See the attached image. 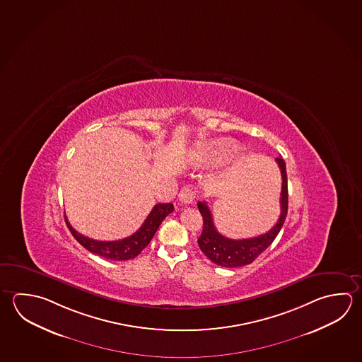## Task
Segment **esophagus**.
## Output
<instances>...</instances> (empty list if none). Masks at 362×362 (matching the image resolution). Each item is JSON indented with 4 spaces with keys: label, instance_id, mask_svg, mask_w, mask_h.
Wrapping results in <instances>:
<instances>
[{
    "label": "esophagus",
    "instance_id": "34e87169",
    "mask_svg": "<svg viewBox=\"0 0 362 362\" xmlns=\"http://www.w3.org/2000/svg\"><path fill=\"white\" fill-rule=\"evenodd\" d=\"M194 199H195V192H194L191 187H184L178 194V200H180L181 204H192Z\"/></svg>",
    "mask_w": 362,
    "mask_h": 362
}]
</instances>
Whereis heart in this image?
I'll return each instance as SVG.
<instances>
[{
	"instance_id": "obj_1",
	"label": "heart",
	"mask_w": 362,
	"mask_h": 362,
	"mask_svg": "<svg viewBox=\"0 0 362 362\" xmlns=\"http://www.w3.org/2000/svg\"><path fill=\"white\" fill-rule=\"evenodd\" d=\"M236 151L233 143L227 140L211 141L206 144H200L195 151H192L191 160L197 165H206L216 163L223 158L230 157Z\"/></svg>"
}]
</instances>
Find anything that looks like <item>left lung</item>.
<instances>
[{
	"mask_svg": "<svg viewBox=\"0 0 362 362\" xmlns=\"http://www.w3.org/2000/svg\"><path fill=\"white\" fill-rule=\"evenodd\" d=\"M276 162L282 175V191H281V216L272 230L260 236L243 240H232L218 232L211 209L205 202H199L197 208L203 216V232L197 238L200 250L213 263L224 268H238L252 263L267 247L274 241L276 235L282 228L288 211V186H287V171L283 158H276Z\"/></svg>",
	"mask_w": 362,
	"mask_h": 362,
	"instance_id": "left-lung-1",
	"label": "left lung"
}]
</instances>
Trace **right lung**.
<instances>
[{"mask_svg":"<svg viewBox=\"0 0 362 362\" xmlns=\"http://www.w3.org/2000/svg\"><path fill=\"white\" fill-rule=\"evenodd\" d=\"M172 211H173V204L171 203L154 205V208L145 219L143 226L135 233H132V236L125 237L119 241H97L89 237L83 236L78 230H74L71 224L67 222L66 217L65 221L71 235L81 246L86 247V250L108 260L121 262V260H130L138 257L143 249L148 246V243H151V238L156 235L158 227L163 222V219Z\"/></svg>","mask_w":362,"mask_h":362,"instance_id":"obj_1","label":"right lung"}]
</instances>
